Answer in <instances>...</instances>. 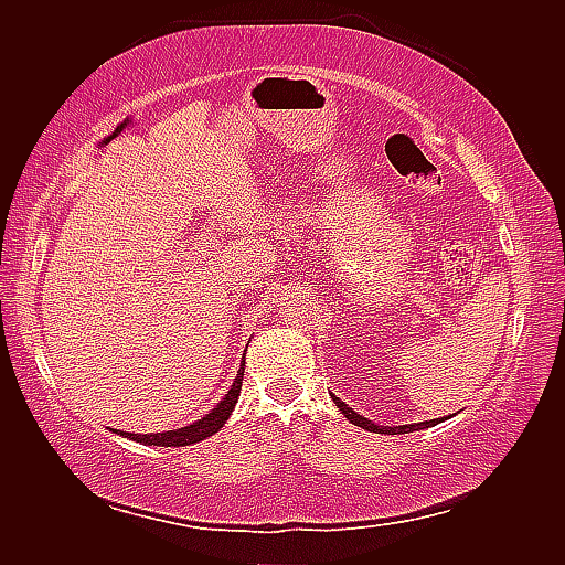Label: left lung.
Listing matches in <instances>:
<instances>
[{
	"label": "left lung",
	"mask_w": 565,
	"mask_h": 565,
	"mask_svg": "<svg viewBox=\"0 0 565 565\" xmlns=\"http://www.w3.org/2000/svg\"><path fill=\"white\" fill-rule=\"evenodd\" d=\"M332 398H334V403H337V407L341 409V413H344V417H347V419H351V424H355V426H363V429L374 431V434H407V431L426 429V426H434V424H438L440 419H446V417H436V419L403 422V424L382 426V424H377V422H372L370 417H365V415H361V413H355V409H353V407H349V405H347L344 401H341V398H337V396H332Z\"/></svg>",
	"instance_id": "1"
}]
</instances>
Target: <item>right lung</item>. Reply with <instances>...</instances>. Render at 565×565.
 I'll return each instance as SVG.
<instances>
[{"instance_id": "obj_1", "label": "right lung", "mask_w": 565, "mask_h": 565, "mask_svg": "<svg viewBox=\"0 0 565 565\" xmlns=\"http://www.w3.org/2000/svg\"><path fill=\"white\" fill-rule=\"evenodd\" d=\"M243 372H245V361L241 363V370H237V377L233 380L231 388L224 393V398H221L207 415L198 417L191 424H183L177 426V429H167V431H148V434H136V431H117L119 436L131 438L136 443H146V446H162V448H181V446H193L198 440H204L207 436L216 434L221 426L226 424V419L231 417L233 407L237 403V396H241V388H243Z\"/></svg>"}]
</instances>
